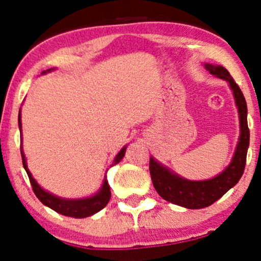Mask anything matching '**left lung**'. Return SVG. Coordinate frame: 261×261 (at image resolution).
<instances>
[{"label":"left lung","mask_w":261,"mask_h":261,"mask_svg":"<svg viewBox=\"0 0 261 261\" xmlns=\"http://www.w3.org/2000/svg\"><path fill=\"white\" fill-rule=\"evenodd\" d=\"M204 68L215 77L227 82L232 91L236 107H238L240 136H239L238 145H236L231 163L222 172L218 173L211 179L189 180L180 177L179 174L150 156V175H151L152 184L158 194L170 203L189 210H199L211 206L226 192L236 186L244 173L247 147L250 143V131L247 127V106L241 89L232 80L227 69L222 65H213L206 63Z\"/></svg>","instance_id":"1"}]
</instances>
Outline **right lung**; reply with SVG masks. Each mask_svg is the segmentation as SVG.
Segmentation results:
<instances>
[{
	"instance_id": "1",
	"label": "right lung",
	"mask_w": 261,
	"mask_h": 261,
	"mask_svg": "<svg viewBox=\"0 0 261 261\" xmlns=\"http://www.w3.org/2000/svg\"><path fill=\"white\" fill-rule=\"evenodd\" d=\"M54 69L55 68L46 69L44 70L41 74H45V73L51 72V70ZM18 127H20V133H21V127H22V126H21V109H20V114H18ZM126 147H127V145L123 146L122 149L120 150V152L116 155L111 167H114V165H116L117 163H120L121 160H122V158L125 156ZM20 149H21V156H22L23 168H25L26 173H28L29 179H30L31 186H33L34 193H35V196L40 199V202L44 204V206L54 210L55 212L60 213V215L68 216V217H74V218L89 217V216L99 212L102 208H105V207L107 206L110 198H111V188H110V184L106 178L103 179V183H102L99 191L97 192V193L92 194V196L86 197V198H74V199L62 198V197L55 196V194L50 193V192L45 191V189L41 188V187L39 186V183L35 180V178L33 177V174H31L30 170H29L28 168V163H26V158L22 150V144H21Z\"/></svg>"
}]
</instances>
